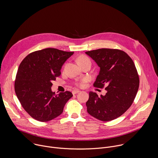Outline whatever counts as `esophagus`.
<instances>
[{"label": "esophagus", "mask_w": 158, "mask_h": 158, "mask_svg": "<svg viewBox=\"0 0 158 158\" xmlns=\"http://www.w3.org/2000/svg\"><path fill=\"white\" fill-rule=\"evenodd\" d=\"M79 93V90H74V91H72V93H73V95L76 94H77V93Z\"/></svg>", "instance_id": "34e87169"}]
</instances>
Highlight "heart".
Masks as SVG:
<instances>
[{"instance_id":"1","label":"heart","mask_w":158,"mask_h":158,"mask_svg":"<svg viewBox=\"0 0 158 158\" xmlns=\"http://www.w3.org/2000/svg\"><path fill=\"white\" fill-rule=\"evenodd\" d=\"M90 62L89 59L85 56H81L78 57L77 59V62L78 64H81V63H83V62ZM88 81V79L87 78H84L80 81H79L78 82H77L76 85L79 87H83L85 84V83Z\"/></svg>"}]
</instances>
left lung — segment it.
I'll list each match as a JSON object with an SVG mask.
<instances>
[{"instance_id": "1", "label": "left lung", "mask_w": 158, "mask_h": 158, "mask_svg": "<svg viewBox=\"0 0 158 158\" xmlns=\"http://www.w3.org/2000/svg\"><path fill=\"white\" fill-rule=\"evenodd\" d=\"M85 54L100 67L94 86H107L104 96L89 93L87 111L102 121L115 119L130 107L138 91L139 79L134 62L125 52L119 49H99Z\"/></svg>"}]
</instances>
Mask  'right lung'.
<instances>
[{
    "label": "right lung",
    "instance_id": "add662e5",
    "mask_svg": "<svg viewBox=\"0 0 158 158\" xmlns=\"http://www.w3.org/2000/svg\"><path fill=\"white\" fill-rule=\"evenodd\" d=\"M73 54L47 48L29 54L20 64L15 92L22 106L35 120L47 122L59 116L73 97L69 91L55 94L51 87L60 75L62 66Z\"/></svg>",
    "mask_w": 158,
    "mask_h": 158
}]
</instances>
